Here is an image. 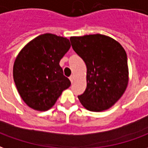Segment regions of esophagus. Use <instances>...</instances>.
Masks as SVG:
<instances>
[{"label": "esophagus", "mask_w": 148, "mask_h": 148, "mask_svg": "<svg viewBox=\"0 0 148 148\" xmlns=\"http://www.w3.org/2000/svg\"><path fill=\"white\" fill-rule=\"evenodd\" d=\"M69 79H70V81H71V83L73 84V82H74V79H75V78H74V76L73 75H71L69 77Z\"/></svg>", "instance_id": "34e87169"}]
</instances>
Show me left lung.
Returning <instances> with one entry per match:
<instances>
[{"label": "left lung", "mask_w": 148, "mask_h": 148, "mask_svg": "<svg viewBox=\"0 0 148 148\" xmlns=\"http://www.w3.org/2000/svg\"><path fill=\"white\" fill-rule=\"evenodd\" d=\"M74 51L87 66V87L78 99L90 111H103L119 100L129 82L125 50L103 34L71 37Z\"/></svg>", "instance_id": "8db88e82"}]
</instances>
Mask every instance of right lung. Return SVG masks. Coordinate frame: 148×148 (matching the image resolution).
<instances>
[{
    "mask_svg": "<svg viewBox=\"0 0 148 148\" xmlns=\"http://www.w3.org/2000/svg\"><path fill=\"white\" fill-rule=\"evenodd\" d=\"M70 47L68 38L47 33L31 40L19 53L13 65L14 82L31 108L48 110L70 87L59 64Z\"/></svg>",
    "mask_w": 148,
    "mask_h": 148,
    "instance_id": "add662e5",
    "label": "right lung"
}]
</instances>
